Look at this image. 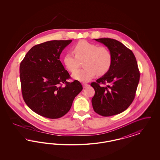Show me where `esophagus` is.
Returning a JSON list of instances; mask_svg holds the SVG:
<instances>
[{
	"label": "esophagus",
	"instance_id": "1",
	"mask_svg": "<svg viewBox=\"0 0 160 160\" xmlns=\"http://www.w3.org/2000/svg\"><path fill=\"white\" fill-rule=\"evenodd\" d=\"M82 84H83V86L84 88H87L88 86H89V84L88 83H83Z\"/></svg>",
	"mask_w": 160,
	"mask_h": 160
}]
</instances>
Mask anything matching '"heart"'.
I'll list each match as a JSON object with an SVG mask.
<instances>
[{
    "label": "heart",
    "mask_w": 160,
    "mask_h": 160,
    "mask_svg": "<svg viewBox=\"0 0 160 160\" xmlns=\"http://www.w3.org/2000/svg\"><path fill=\"white\" fill-rule=\"evenodd\" d=\"M74 52L69 51L63 56V63L69 72L76 71L80 60L84 59L83 68L72 74V77L81 82H88L97 74L102 76L106 73L112 65V56L110 52L104 47L86 41L78 42L73 47Z\"/></svg>",
    "instance_id": "obj_1"
}]
</instances>
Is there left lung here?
Returning <instances> with one entry per match:
<instances>
[{
	"label": "left lung",
	"mask_w": 160,
	"mask_h": 160,
	"mask_svg": "<svg viewBox=\"0 0 160 160\" xmlns=\"http://www.w3.org/2000/svg\"><path fill=\"white\" fill-rule=\"evenodd\" d=\"M106 46L112 56V65L104 76L92 82L95 90L92 99L94 111L102 116L119 114L134 99L140 72L132 52L121 42L111 38L95 39ZM108 83L106 87L100 83Z\"/></svg>",
	"instance_id": "left-lung-1"
}]
</instances>
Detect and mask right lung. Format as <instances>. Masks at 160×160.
Returning <instances> with one entry per match:
<instances>
[{"label":"right lung","mask_w":160,"mask_h":160,"mask_svg":"<svg viewBox=\"0 0 160 160\" xmlns=\"http://www.w3.org/2000/svg\"><path fill=\"white\" fill-rule=\"evenodd\" d=\"M71 42L53 40L33 46L20 63L23 99L32 111L45 118L58 119L67 114L83 89L78 80L67 81L71 77L59 60Z\"/></svg>","instance_id":"right-lung-1"}]
</instances>
